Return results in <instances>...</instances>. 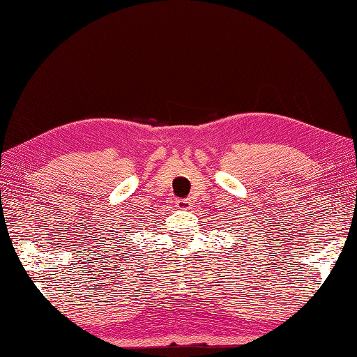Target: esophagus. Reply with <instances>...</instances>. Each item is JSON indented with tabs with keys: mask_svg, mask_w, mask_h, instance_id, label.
I'll return each instance as SVG.
<instances>
[{
	"mask_svg": "<svg viewBox=\"0 0 357 357\" xmlns=\"http://www.w3.org/2000/svg\"><path fill=\"white\" fill-rule=\"evenodd\" d=\"M176 206L180 208V210H188V208L191 206V202H190V199H178L176 202Z\"/></svg>",
	"mask_w": 357,
	"mask_h": 357,
	"instance_id": "1",
	"label": "esophagus"
}]
</instances>
